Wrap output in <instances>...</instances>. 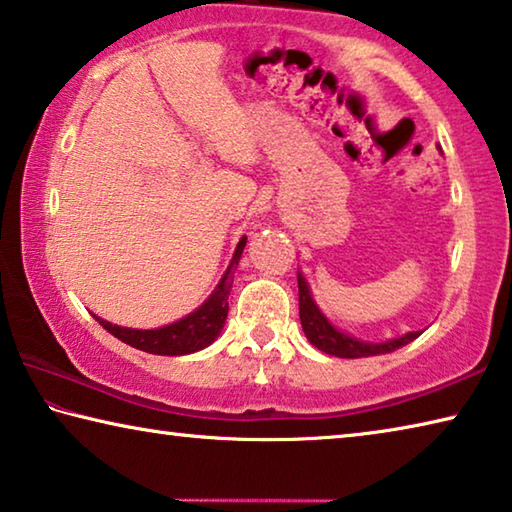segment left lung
I'll return each mask as SVG.
<instances>
[{
  "label": "left lung",
  "instance_id": "1",
  "mask_svg": "<svg viewBox=\"0 0 512 512\" xmlns=\"http://www.w3.org/2000/svg\"><path fill=\"white\" fill-rule=\"evenodd\" d=\"M298 296H300L302 332H305V336L314 348H318L320 352L332 354V357L361 359V357H375V354H388V352H395L397 348H402L406 343L415 341L422 334V332H409L404 336H397V339H388L381 343L354 339V336L345 334L343 329L336 327L332 320L320 311L314 296H311L307 277L300 271H298Z\"/></svg>",
  "mask_w": 512,
  "mask_h": 512
}]
</instances>
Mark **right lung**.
<instances>
[{
    "label": "right lung",
    "mask_w": 512,
    "mask_h": 512,
    "mask_svg": "<svg viewBox=\"0 0 512 512\" xmlns=\"http://www.w3.org/2000/svg\"><path fill=\"white\" fill-rule=\"evenodd\" d=\"M246 237L239 239L235 248V255H232L228 268L221 277V282L216 284L212 296L207 298L201 307L194 309L192 314L185 318L176 320V323L164 325L158 329H133V327H121L112 325L108 320L94 316L99 320L103 329L115 336V339L124 341L131 348H137L149 354H162V357H183V354H192L207 348L216 341V336L221 334L225 325V318H228V296L232 289V277H235V268L244 253Z\"/></svg>",
    "instance_id": "right-lung-1"
}]
</instances>
